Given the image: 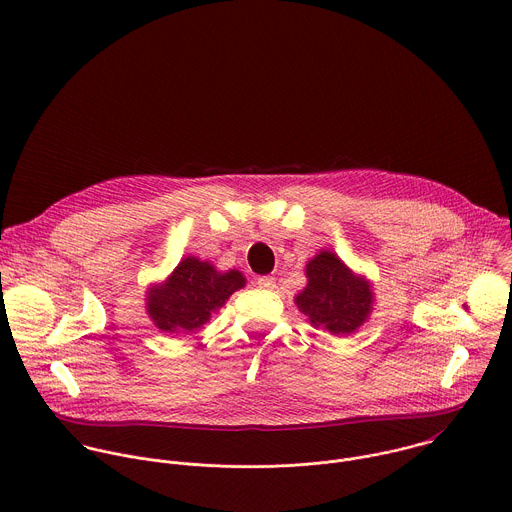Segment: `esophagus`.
Returning <instances> with one entry per match:
<instances>
[{"instance_id": "esophagus-1", "label": "esophagus", "mask_w": 512, "mask_h": 512, "mask_svg": "<svg viewBox=\"0 0 512 512\" xmlns=\"http://www.w3.org/2000/svg\"><path fill=\"white\" fill-rule=\"evenodd\" d=\"M259 287H263V289H273L275 287V279L271 277V275H261V277H257V281H255Z\"/></svg>"}]
</instances>
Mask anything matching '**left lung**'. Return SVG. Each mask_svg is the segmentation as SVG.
Segmentation results:
<instances>
[{"instance_id":"obj_1","label":"left lung","mask_w":512,"mask_h":512,"mask_svg":"<svg viewBox=\"0 0 512 512\" xmlns=\"http://www.w3.org/2000/svg\"><path fill=\"white\" fill-rule=\"evenodd\" d=\"M306 273L308 285L296 298V304L314 328L346 336L367 320L373 291L367 281L354 277L334 253L322 251L308 263Z\"/></svg>"}]
</instances>
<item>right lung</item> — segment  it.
Listing matches in <instances>:
<instances>
[{"mask_svg": "<svg viewBox=\"0 0 512 512\" xmlns=\"http://www.w3.org/2000/svg\"><path fill=\"white\" fill-rule=\"evenodd\" d=\"M243 285L239 271L218 273L210 263L188 257L162 287L150 291L148 314L164 332H196Z\"/></svg>", "mask_w": 512, "mask_h": 512, "instance_id": "add662e5", "label": "right lung"}]
</instances>
